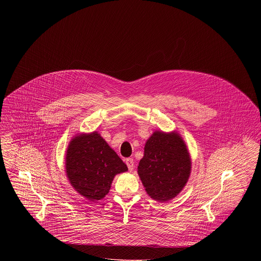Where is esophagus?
Returning <instances> with one entry per match:
<instances>
[{
  "instance_id": "obj_1",
  "label": "esophagus",
  "mask_w": 261,
  "mask_h": 261,
  "mask_svg": "<svg viewBox=\"0 0 261 261\" xmlns=\"http://www.w3.org/2000/svg\"><path fill=\"white\" fill-rule=\"evenodd\" d=\"M125 162H126V165L128 166V169L130 171H132L134 169V161H133V159H127Z\"/></svg>"
}]
</instances>
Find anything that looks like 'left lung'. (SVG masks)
<instances>
[{
	"label": "left lung",
	"mask_w": 261,
	"mask_h": 261,
	"mask_svg": "<svg viewBox=\"0 0 261 261\" xmlns=\"http://www.w3.org/2000/svg\"><path fill=\"white\" fill-rule=\"evenodd\" d=\"M191 168L190 153L182 137L175 131H155L145 145L138 174L151 199L168 201L186 186Z\"/></svg>",
	"instance_id": "8db88e82"
}]
</instances>
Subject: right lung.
<instances>
[{
  "label": "right lung",
  "mask_w": 261,
  "mask_h": 261,
  "mask_svg": "<svg viewBox=\"0 0 261 261\" xmlns=\"http://www.w3.org/2000/svg\"><path fill=\"white\" fill-rule=\"evenodd\" d=\"M127 170L124 162L96 131L76 135L67 147L66 176L75 191L89 200L103 199L114 176Z\"/></svg>",
  "instance_id": "obj_1"
}]
</instances>
